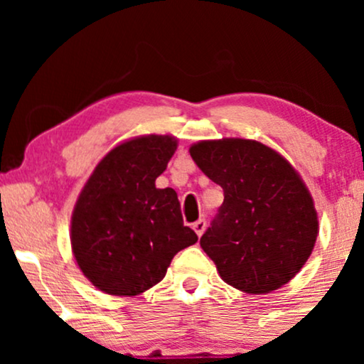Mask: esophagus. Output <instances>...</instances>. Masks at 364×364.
<instances>
[{
	"mask_svg": "<svg viewBox=\"0 0 364 364\" xmlns=\"http://www.w3.org/2000/svg\"><path fill=\"white\" fill-rule=\"evenodd\" d=\"M205 228H207L205 219H198V220H196V223H193V229H195V232H196V235H198V236L203 235V231H205Z\"/></svg>",
	"mask_w": 364,
	"mask_h": 364,
	"instance_id": "1",
	"label": "esophagus"
}]
</instances>
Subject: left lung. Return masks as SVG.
Listing matches in <instances>:
<instances>
[{
	"mask_svg": "<svg viewBox=\"0 0 364 364\" xmlns=\"http://www.w3.org/2000/svg\"><path fill=\"white\" fill-rule=\"evenodd\" d=\"M191 157L224 190L200 246L229 286L265 294L301 270L318 235L313 198L292 166L255 140L198 141Z\"/></svg>",
	"mask_w": 364,
	"mask_h": 364,
	"instance_id": "8db88e82",
	"label": "left lung"
}]
</instances>
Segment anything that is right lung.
Masks as SVG:
<instances>
[{"instance_id":"obj_1","label":"right lung","mask_w":364,"mask_h":364,"mask_svg":"<svg viewBox=\"0 0 364 364\" xmlns=\"http://www.w3.org/2000/svg\"><path fill=\"white\" fill-rule=\"evenodd\" d=\"M176 139L149 135L124 141L97 164L72 217V248L95 287L136 296L164 279L173 257L198 236L183 224L173 188L156 179L168 168Z\"/></svg>"}]
</instances>
